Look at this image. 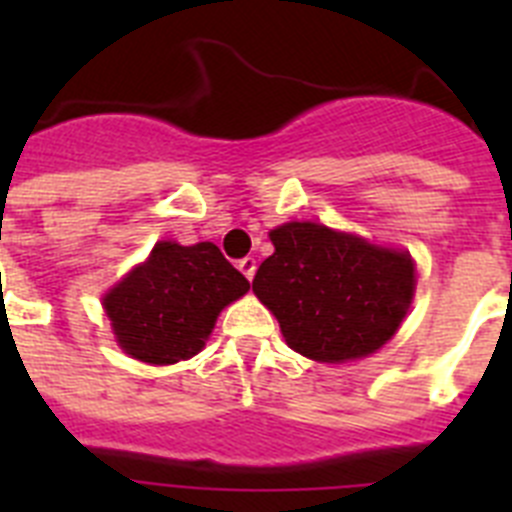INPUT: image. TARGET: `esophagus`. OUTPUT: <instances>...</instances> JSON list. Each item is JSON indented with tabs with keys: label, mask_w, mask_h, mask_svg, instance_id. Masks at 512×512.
Listing matches in <instances>:
<instances>
[{
	"label": "esophagus",
	"mask_w": 512,
	"mask_h": 512,
	"mask_svg": "<svg viewBox=\"0 0 512 512\" xmlns=\"http://www.w3.org/2000/svg\"><path fill=\"white\" fill-rule=\"evenodd\" d=\"M238 269L246 274V279H253V274H256V259H253V256H246V259L238 261Z\"/></svg>",
	"instance_id": "esophagus-1"
}]
</instances>
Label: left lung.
<instances>
[{
	"mask_svg": "<svg viewBox=\"0 0 512 512\" xmlns=\"http://www.w3.org/2000/svg\"><path fill=\"white\" fill-rule=\"evenodd\" d=\"M271 243L253 292L297 354L338 364L374 354L395 336L415 289L408 253L315 223L282 225Z\"/></svg>",
	"mask_w": 512,
	"mask_h": 512,
	"instance_id": "8db88e82",
	"label": "left lung"
}]
</instances>
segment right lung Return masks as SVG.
I'll return each instance as SVG.
<instances>
[{
	"label": "right lung",
	"instance_id": "add662e5",
	"mask_svg": "<svg viewBox=\"0 0 512 512\" xmlns=\"http://www.w3.org/2000/svg\"><path fill=\"white\" fill-rule=\"evenodd\" d=\"M248 287L215 243L164 241L104 297V310L117 343L133 359L176 364L205 346L217 312Z\"/></svg>",
	"mask_w": 512,
	"mask_h": 512
}]
</instances>
